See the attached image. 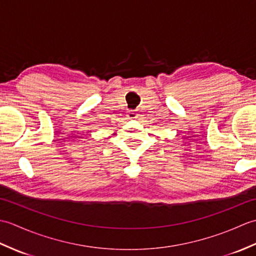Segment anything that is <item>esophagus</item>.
<instances>
[{
    "mask_svg": "<svg viewBox=\"0 0 256 256\" xmlns=\"http://www.w3.org/2000/svg\"><path fill=\"white\" fill-rule=\"evenodd\" d=\"M138 116V113L136 111L132 110V111H128V118H136Z\"/></svg>",
    "mask_w": 256,
    "mask_h": 256,
    "instance_id": "esophagus-1",
    "label": "esophagus"
}]
</instances>
